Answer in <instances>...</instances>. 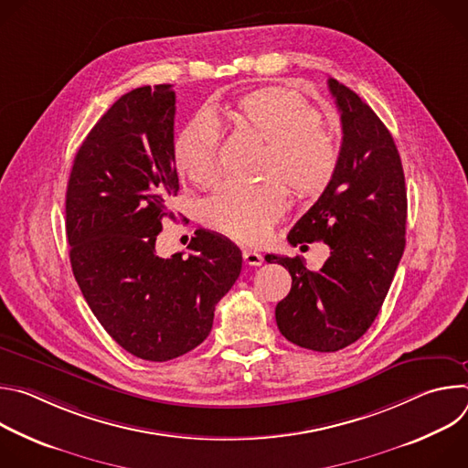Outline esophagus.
<instances>
[{
  "label": "esophagus",
  "mask_w": 468,
  "mask_h": 468,
  "mask_svg": "<svg viewBox=\"0 0 468 468\" xmlns=\"http://www.w3.org/2000/svg\"><path fill=\"white\" fill-rule=\"evenodd\" d=\"M242 259H244V262L250 264V266H259V264H262V261H264L259 251L250 250V248H244V250H242Z\"/></svg>",
  "instance_id": "esophagus-1"
}]
</instances>
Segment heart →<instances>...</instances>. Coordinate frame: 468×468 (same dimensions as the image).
Here are the masks:
<instances>
[{"label": "heart", "instance_id": "b5f03b06", "mask_svg": "<svg viewBox=\"0 0 468 468\" xmlns=\"http://www.w3.org/2000/svg\"><path fill=\"white\" fill-rule=\"evenodd\" d=\"M235 122L269 143L259 183H224L199 209L202 222L244 242L269 235L287 207V186L302 199L320 196L339 165V148L322 127L320 112L300 94L283 87H266L242 96ZM222 125L213 109L197 111L181 129L174 146L177 166L199 186L213 185L220 176Z\"/></svg>", "mask_w": 468, "mask_h": 468}]
</instances>
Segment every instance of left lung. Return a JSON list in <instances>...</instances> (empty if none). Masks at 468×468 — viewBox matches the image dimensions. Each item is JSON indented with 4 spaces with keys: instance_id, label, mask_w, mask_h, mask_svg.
<instances>
[{
    "instance_id": "1",
    "label": "left lung",
    "mask_w": 468,
    "mask_h": 468,
    "mask_svg": "<svg viewBox=\"0 0 468 468\" xmlns=\"http://www.w3.org/2000/svg\"><path fill=\"white\" fill-rule=\"evenodd\" d=\"M343 123L337 172L289 233L292 246L331 248L318 272L300 257L266 255L292 278L276 305L282 335L314 352L350 346L372 325L406 248L408 192L402 161L378 114L348 87L329 80Z\"/></svg>"
}]
</instances>
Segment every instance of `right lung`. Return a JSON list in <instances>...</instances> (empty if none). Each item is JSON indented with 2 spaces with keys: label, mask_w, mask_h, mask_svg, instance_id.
Wrapping results in <instances>:
<instances>
[{
  "label": "right lung",
  "mask_w": 468,
  "mask_h": 468,
  "mask_svg": "<svg viewBox=\"0 0 468 468\" xmlns=\"http://www.w3.org/2000/svg\"><path fill=\"white\" fill-rule=\"evenodd\" d=\"M172 85L123 94L80 146L66 188V237L76 282L109 335L146 361L202 345L215 305L242 269L224 235L196 229L188 248L155 253L163 220H176Z\"/></svg>",
  "instance_id": "right-lung-1"
}]
</instances>
